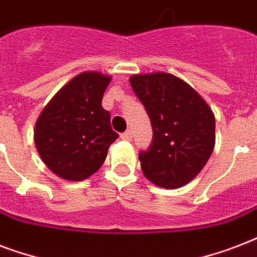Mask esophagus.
Masks as SVG:
<instances>
[{"label": "esophagus", "mask_w": 257, "mask_h": 257, "mask_svg": "<svg viewBox=\"0 0 257 257\" xmlns=\"http://www.w3.org/2000/svg\"><path fill=\"white\" fill-rule=\"evenodd\" d=\"M120 137L122 139V140H128V141L132 140V132H131V131H126V132L121 133Z\"/></svg>", "instance_id": "esophagus-1"}]
</instances>
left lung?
Wrapping results in <instances>:
<instances>
[{
  "label": "left lung",
  "mask_w": 257,
  "mask_h": 257,
  "mask_svg": "<svg viewBox=\"0 0 257 257\" xmlns=\"http://www.w3.org/2000/svg\"><path fill=\"white\" fill-rule=\"evenodd\" d=\"M133 92L147 109L153 140L139 160L147 179L176 189L207 164L215 148V116L189 84L165 72L133 74Z\"/></svg>",
  "instance_id": "8db88e82"
}]
</instances>
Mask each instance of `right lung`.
Here are the masks:
<instances>
[{
    "label": "right lung",
    "mask_w": 257,
    "mask_h": 257,
    "mask_svg": "<svg viewBox=\"0 0 257 257\" xmlns=\"http://www.w3.org/2000/svg\"><path fill=\"white\" fill-rule=\"evenodd\" d=\"M112 77L88 70L62 86L40 113L34 144L44 164L68 181H82L104 164L118 135L101 106Z\"/></svg>",
    "instance_id": "right-lung-1"
}]
</instances>
